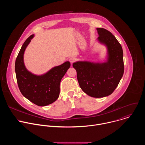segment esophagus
I'll list each match as a JSON object with an SVG mask.
<instances>
[{"mask_svg":"<svg viewBox=\"0 0 145 145\" xmlns=\"http://www.w3.org/2000/svg\"><path fill=\"white\" fill-rule=\"evenodd\" d=\"M76 58H74V57H71V58H69V62L70 63H71V64H73L74 62H75L76 61Z\"/></svg>","mask_w":145,"mask_h":145,"instance_id":"obj_1","label":"esophagus"}]
</instances>
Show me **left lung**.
I'll use <instances>...</instances> for the list:
<instances>
[{
	"mask_svg": "<svg viewBox=\"0 0 145 145\" xmlns=\"http://www.w3.org/2000/svg\"><path fill=\"white\" fill-rule=\"evenodd\" d=\"M99 44L107 49L104 62L78 61L73 64L79 86L84 92L96 98L110 95L123 75V53L121 45L106 29L97 28Z\"/></svg>",
	"mask_w": 145,
	"mask_h": 145,
	"instance_id": "1",
	"label": "left lung"
}]
</instances>
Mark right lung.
Listing matches in <instances>:
<instances>
[{"mask_svg": "<svg viewBox=\"0 0 145 145\" xmlns=\"http://www.w3.org/2000/svg\"><path fill=\"white\" fill-rule=\"evenodd\" d=\"M34 37V34L30 35L22 46L15 61V71L18 87L23 96L34 104L43 107L52 104L59 97L61 80L71 63L66 61L40 75L28 71L24 63V53Z\"/></svg>", "mask_w": 145, "mask_h": 145, "instance_id": "obj_1", "label": "right lung"}]
</instances>
